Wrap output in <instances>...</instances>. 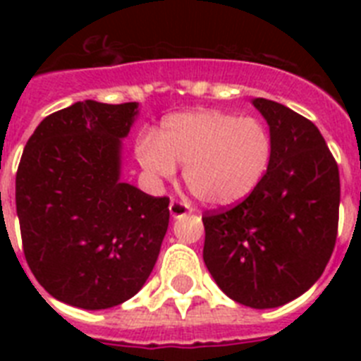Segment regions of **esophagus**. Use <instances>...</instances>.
<instances>
[{"mask_svg": "<svg viewBox=\"0 0 361 361\" xmlns=\"http://www.w3.org/2000/svg\"><path fill=\"white\" fill-rule=\"evenodd\" d=\"M170 213L173 219H180V216L188 215V213H191V208L190 204H186L184 200H177L173 199L170 202Z\"/></svg>", "mask_w": 361, "mask_h": 361, "instance_id": "esophagus-1", "label": "esophagus"}]
</instances>
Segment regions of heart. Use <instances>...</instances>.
Segmentation results:
<instances>
[{
    "mask_svg": "<svg viewBox=\"0 0 361 361\" xmlns=\"http://www.w3.org/2000/svg\"><path fill=\"white\" fill-rule=\"evenodd\" d=\"M137 161L155 180L171 178L177 162L200 202L228 208L242 202L262 183L273 155V139L257 117L222 110L178 111L155 135L139 137Z\"/></svg>",
    "mask_w": 361,
    "mask_h": 361,
    "instance_id": "1",
    "label": "heart"
}]
</instances>
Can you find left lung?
Segmentation results:
<instances>
[{
	"mask_svg": "<svg viewBox=\"0 0 361 361\" xmlns=\"http://www.w3.org/2000/svg\"><path fill=\"white\" fill-rule=\"evenodd\" d=\"M269 124L273 155L262 183L226 212L202 216L204 264L231 300L273 309L304 295L334 250L340 173L320 130L269 99H253Z\"/></svg>",
	"mask_w": 361,
	"mask_h": 361,
	"instance_id": "1",
	"label": "left lung"
}]
</instances>
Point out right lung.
<instances>
[{
    "label": "right lung",
    "mask_w": 361,
    "mask_h": 361,
    "mask_svg": "<svg viewBox=\"0 0 361 361\" xmlns=\"http://www.w3.org/2000/svg\"><path fill=\"white\" fill-rule=\"evenodd\" d=\"M139 104L86 99L44 117L16 175L23 253L54 298L97 311L145 286L170 222L168 197L121 180Z\"/></svg>",
    "instance_id": "obj_1"
}]
</instances>
